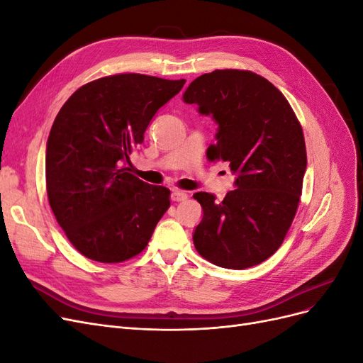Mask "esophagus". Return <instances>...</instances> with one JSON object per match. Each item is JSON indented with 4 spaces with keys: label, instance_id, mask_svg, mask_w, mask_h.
Returning a JSON list of instances; mask_svg holds the SVG:
<instances>
[{
    "label": "esophagus",
    "instance_id": "obj_1",
    "mask_svg": "<svg viewBox=\"0 0 363 363\" xmlns=\"http://www.w3.org/2000/svg\"><path fill=\"white\" fill-rule=\"evenodd\" d=\"M171 199H172V201H183L188 199V192L182 191V189H174L171 194Z\"/></svg>",
    "mask_w": 363,
    "mask_h": 363
}]
</instances>
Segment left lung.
Returning a JSON list of instances; mask_svg holds the SVG:
<instances>
[{"mask_svg": "<svg viewBox=\"0 0 363 363\" xmlns=\"http://www.w3.org/2000/svg\"><path fill=\"white\" fill-rule=\"evenodd\" d=\"M183 100L219 125L207 159L228 162L238 174L223 201L194 195L203 207L194 245L216 267L259 265L280 248L298 208L307 164L300 121L276 86L245 69L203 74Z\"/></svg>", "mask_w": 363, "mask_h": 363, "instance_id": "obj_1", "label": "left lung"}]
</instances>
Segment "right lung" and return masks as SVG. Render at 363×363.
<instances>
[{"label": "right lung", "instance_id": "add662e5", "mask_svg": "<svg viewBox=\"0 0 363 363\" xmlns=\"http://www.w3.org/2000/svg\"><path fill=\"white\" fill-rule=\"evenodd\" d=\"M182 80L115 74L79 87L51 127L45 179L51 211L87 259L119 263L138 256L169 208L171 191L124 167L152 116Z\"/></svg>", "mask_w": 363, "mask_h": 363}]
</instances>
